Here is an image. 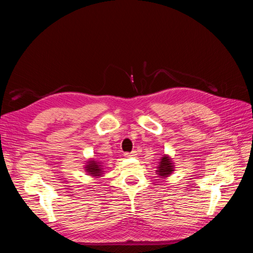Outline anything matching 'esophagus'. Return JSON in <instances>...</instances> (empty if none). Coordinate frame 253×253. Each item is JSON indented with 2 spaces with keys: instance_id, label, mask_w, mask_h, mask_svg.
Masks as SVG:
<instances>
[{
  "instance_id": "1",
  "label": "esophagus",
  "mask_w": 253,
  "mask_h": 253,
  "mask_svg": "<svg viewBox=\"0 0 253 253\" xmlns=\"http://www.w3.org/2000/svg\"><path fill=\"white\" fill-rule=\"evenodd\" d=\"M125 157H127V158H130V157H134V156H136V151H132L131 153H125V155H124Z\"/></svg>"
}]
</instances>
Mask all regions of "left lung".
Listing matches in <instances>:
<instances>
[{"mask_svg":"<svg viewBox=\"0 0 253 253\" xmlns=\"http://www.w3.org/2000/svg\"><path fill=\"white\" fill-rule=\"evenodd\" d=\"M172 171H173V164L171 162V159L167 156L162 157L158 166V174L162 177H167L172 173Z\"/></svg>","mask_w":253,"mask_h":253,"instance_id":"left-lung-1","label":"left lung"}]
</instances>
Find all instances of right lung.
Returning a JSON list of instances; mask_svg holds the SVG:
<instances>
[{"mask_svg":"<svg viewBox=\"0 0 253 253\" xmlns=\"http://www.w3.org/2000/svg\"><path fill=\"white\" fill-rule=\"evenodd\" d=\"M85 168L88 173H90L92 176H99L101 175V172H103L99 163L96 161H90Z\"/></svg>","mask_w":253,"mask_h":253,"instance_id":"right-lung-1","label":"right lung"}]
</instances>
